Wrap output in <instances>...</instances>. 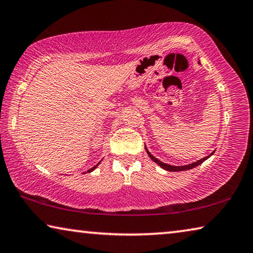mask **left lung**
<instances>
[{
  "label": "left lung",
  "mask_w": 253,
  "mask_h": 253,
  "mask_svg": "<svg viewBox=\"0 0 253 253\" xmlns=\"http://www.w3.org/2000/svg\"><path fill=\"white\" fill-rule=\"evenodd\" d=\"M145 151H146L147 155L150 156V158H151L152 161H154L156 164H159V166L161 167L162 169L167 170V171H172V172H175V171H186V170H190V169H192V168H196V167H198L199 164H202L203 162H205L207 159H210L211 156L215 153V151H213V152H211V153L210 155H207V156H205V158L200 159V160H198V161H196V162H192V163L187 164V166H171V164H168V163H164V162H162V161H160V160H159V159H156L154 155H152V154H151V152L147 150V147H146V146H145Z\"/></svg>",
  "instance_id": "obj_1"
}]
</instances>
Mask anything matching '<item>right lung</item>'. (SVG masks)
Instances as JSON below:
<instances>
[{
	"label": "right lung",
	"instance_id": "obj_1",
	"mask_svg": "<svg viewBox=\"0 0 253 253\" xmlns=\"http://www.w3.org/2000/svg\"><path fill=\"white\" fill-rule=\"evenodd\" d=\"M100 162H101V161H100ZM100 162H99L98 164H95V166H94L93 168H91V169H89V170H87V172H92V171H93V170H95V169H97V168H98V166H99V164H100Z\"/></svg>",
	"mask_w": 253,
	"mask_h": 253
}]
</instances>
